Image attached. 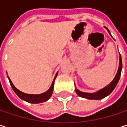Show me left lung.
<instances>
[{"mask_svg": "<svg viewBox=\"0 0 127 127\" xmlns=\"http://www.w3.org/2000/svg\"><path fill=\"white\" fill-rule=\"evenodd\" d=\"M106 29L107 30V32H109V34H110V36L112 37L110 31L108 30V29L106 28ZM121 70H122V60H121V54H120V57H119V66H118V71H117V73L115 75V76L114 77L113 80L108 85H107L106 87H104V88L101 89L95 93H85V92H82L80 90H79L78 89L76 88V93H77V95L82 98H87V99H90V100H100V99H102L104 98H105L106 96L109 95L112 92L113 90H114L115 88L116 87L119 79H120V77H121Z\"/></svg>", "mask_w": 127, "mask_h": 127, "instance_id": "1", "label": "left lung"}]
</instances>
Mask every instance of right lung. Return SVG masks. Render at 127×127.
I'll list each match as a JSON object with an SVG mask.
<instances>
[{
  "instance_id": "obj_1",
  "label": "right lung",
  "mask_w": 127,
  "mask_h": 127,
  "mask_svg": "<svg viewBox=\"0 0 127 127\" xmlns=\"http://www.w3.org/2000/svg\"><path fill=\"white\" fill-rule=\"evenodd\" d=\"M57 74H58V72L56 73V75L54 76V80L52 82V84H51V85L49 88V89L46 92L42 93L41 94H27V93H23V92L20 91L18 89H17L14 87V85H13V83L12 82V81H11V79H9V76H8V79L9 80L10 85H11V86L13 90L18 95V97L20 98H21L22 100L26 101H27L29 103L39 104V103H42L44 101H48L51 97L52 93H53V90H54V81H55V79L57 76Z\"/></svg>"
}]
</instances>
